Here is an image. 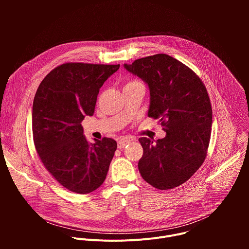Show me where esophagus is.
Returning <instances> with one entry per match:
<instances>
[{
    "instance_id": "34e87169",
    "label": "esophagus",
    "mask_w": 249,
    "mask_h": 249,
    "mask_svg": "<svg viewBox=\"0 0 249 249\" xmlns=\"http://www.w3.org/2000/svg\"><path fill=\"white\" fill-rule=\"evenodd\" d=\"M131 139H128V138H123V139H121V140H119V142H118V144H117V147H118V149H123L126 145H128L129 143H131Z\"/></svg>"
}]
</instances>
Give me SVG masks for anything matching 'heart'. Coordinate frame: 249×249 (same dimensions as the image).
<instances>
[{
    "instance_id": "b5f03b06",
    "label": "heart",
    "mask_w": 249,
    "mask_h": 249,
    "mask_svg": "<svg viewBox=\"0 0 249 249\" xmlns=\"http://www.w3.org/2000/svg\"><path fill=\"white\" fill-rule=\"evenodd\" d=\"M139 81H137V80H132V81H130V82H128L125 86H129V85H132V84H135V83H138Z\"/></svg>"
}]
</instances>
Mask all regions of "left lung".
<instances>
[{
    "label": "left lung",
    "instance_id": "obj_1",
    "mask_svg": "<svg viewBox=\"0 0 249 249\" xmlns=\"http://www.w3.org/2000/svg\"><path fill=\"white\" fill-rule=\"evenodd\" d=\"M150 89L149 117L159 119L166 136L156 143L143 137L139 171L160 190L186 182L204 162L211 138L212 106L202 80L189 67L166 54L124 64Z\"/></svg>",
    "mask_w": 249,
    "mask_h": 249
}]
</instances>
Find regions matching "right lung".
<instances>
[{"mask_svg": "<svg viewBox=\"0 0 249 249\" xmlns=\"http://www.w3.org/2000/svg\"><path fill=\"white\" fill-rule=\"evenodd\" d=\"M120 65L65 63L43 79L32 105V134L36 152L63 187L87 194L105 180L117 149L111 138L91 144L82 121L92 116L99 89Z\"/></svg>", "mask_w": 249, "mask_h": 249, "instance_id": "obj_1", "label": "right lung"}]
</instances>
